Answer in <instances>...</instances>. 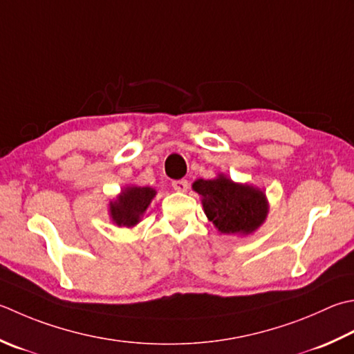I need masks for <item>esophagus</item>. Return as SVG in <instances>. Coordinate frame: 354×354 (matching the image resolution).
<instances>
[{
    "label": "esophagus",
    "mask_w": 354,
    "mask_h": 354,
    "mask_svg": "<svg viewBox=\"0 0 354 354\" xmlns=\"http://www.w3.org/2000/svg\"><path fill=\"white\" fill-rule=\"evenodd\" d=\"M171 187H173V189H175L176 192L184 193V192H187V189H189V183H187L185 179H178V181H173V183H171Z\"/></svg>",
    "instance_id": "1"
}]
</instances>
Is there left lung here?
Masks as SVG:
<instances>
[{"instance_id": "left-lung-1", "label": "left lung", "mask_w": 354, "mask_h": 354, "mask_svg": "<svg viewBox=\"0 0 354 354\" xmlns=\"http://www.w3.org/2000/svg\"><path fill=\"white\" fill-rule=\"evenodd\" d=\"M192 189L201 196L205 216L223 234L248 236L266 223L270 205L259 187L218 173L213 179H196Z\"/></svg>"}]
</instances>
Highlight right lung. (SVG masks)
I'll list each match as a JSON object with an SVG mask.
<instances>
[{
    "mask_svg": "<svg viewBox=\"0 0 354 354\" xmlns=\"http://www.w3.org/2000/svg\"><path fill=\"white\" fill-rule=\"evenodd\" d=\"M155 196L156 190L151 187L126 185L120 195L109 203L110 221L118 227L133 228L141 223Z\"/></svg>",
    "mask_w": 354,
    "mask_h": 354,
    "instance_id": "add662e5",
    "label": "right lung"
}]
</instances>
